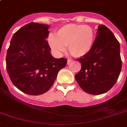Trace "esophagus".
Returning <instances> with one entry per match:
<instances>
[{"mask_svg":"<svg viewBox=\"0 0 127 127\" xmlns=\"http://www.w3.org/2000/svg\"><path fill=\"white\" fill-rule=\"evenodd\" d=\"M71 61H72L71 59H68V61H67V64H68L70 63H71Z\"/></svg>","mask_w":127,"mask_h":127,"instance_id":"obj_1","label":"esophagus"}]
</instances>
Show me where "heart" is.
I'll use <instances>...</instances> for the list:
<instances>
[{
	"instance_id": "obj_1",
	"label": "heart",
	"mask_w": 127,
	"mask_h": 127,
	"mask_svg": "<svg viewBox=\"0 0 127 127\" xmlns=\"http://www.w3.org/2000/svg\"><path fill=\"white\" fill-rule=\"evenodd\" d=\"M57 37L50 34L48 41L54 52L60 54L65 51V46L71 55L81 57L90 51L94 42L93 28L88 25L70 24L64 26L57 32Z\"/></svg>"
}]
</instances>
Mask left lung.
Returning a JSON list of instances; mask_svg holds the SVG:
<instances>
[{
  "instance_id": "left-lung-1",
  "label": "left lung",
  "mask_w": 127,
  "mask_h": 127,
  "mask_svg": "<svg viewBox=\"0 0 127 127\" xmlns=\"http://www.w3.org/2000/svg\"><path fill=\"white\" fill-rule=\"evenodd\" d=\"M96 34L90 51L78 59L82 67L75 75L80 88L92 95L109 90L116 83L122 67L120 44L112 32L99 25Z\"/></svg>"
}]
</instances>
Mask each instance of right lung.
<instances>
[{
	"label": "right lung",
	"mask_w": 127,
	"mask_h": 127,
	"mask_svg": "<svg viewBox=\"0 0 127 127\" xmlns=\"http://www.w3.org/2000/svg\"><path fill=\"white\" fill-rule=\"evenodd\" d=\"M49 26L32 22L19 29L12 36L6 58L11 81L22 92L38 95L53 86L67 59H55L46 39Z\"/></svg>",
	"instance_id": "obj_1"
}]
</instances>
